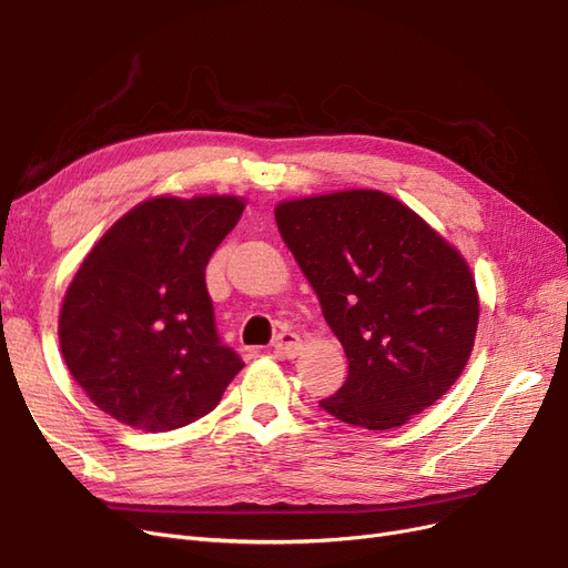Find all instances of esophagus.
<instances>
[{
  "instance_id": "esophagus-1",
  "label": "esophagus",
  "mask_w": 568,
  "mask_h": 568,
  "mask_svg": "<svg viewBox=\"0 0 568 568\" xmlns=\"http://www.w3.org/2000/svg\"><path fill=\"white\" fill-rule=\"evenodd\" d=\"M301 347H303L301 336L293 334V331H282V334H277L275 341H272V349H275L282 357H296Z\"/></svg>"
}]
</instances>
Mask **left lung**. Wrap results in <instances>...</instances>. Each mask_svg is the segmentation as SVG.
<instances>
[{
  "mask_svg": "<svg viewBox=\"0 0 568 568\" xmlns=\"http://www.w3.org/2000/svg\"><path fill=\"white\" fill-rule=\"evenodd\" d=\"M275 219L347 357L343 387L320 406L366 429L433 406L463 374L479 322L460 253L378 190L282 202Z\"/></svg>",
  "mask_w": 568,
  "mask_h": 568,
  "instance_id": "left-lung-1",
  "label": "left lung"
}]
</instances>
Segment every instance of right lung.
Returning a JSON list of instances; mask_svg holds the SVG:
<instances>
[{
    "mask_svg": "<svg viewBox=\"0 0 568 568\" xmlns=\"http://www.w3.org/2000/svg\"><path fill=\"white\" fill-rule=\"evenodd\" d=\"M242 211L237 197L148 200L77 270L58 338L72 378L114 420L148 433L183 427L216 408L242 371L204 280Z\"/></svg>",
    "mask_w": 568,
    "mask_h": 568,
    "instance_id": "obj_1",
    "label": "right lung"
}]
</instances>
